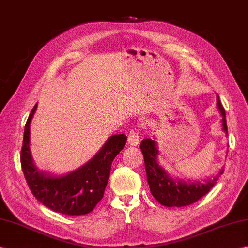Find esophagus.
<instances>
[{
	"instance_id": "obj_1",
	"label": "esophagus",
	"mask_w": 248,
	"mask_h": 248,
	"mask_svg": "<svg viewBox=\"0 0 248 248\" xmlns=\"http://www.w3.org/2000/svg\"><path fill=\"white\" fill-rule=\"evenodd\" d=\"M128 143L130 146H138L140 145V136L135 131H131L128 135Z\"/></svg>"
}]
</instances>
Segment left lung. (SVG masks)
Wrapping results in <instances>:
<instances>
[{
    "label": "left lung",
    "instance_id": "left-lung-1",
    "mask_svg": "<svg viewBox=\"0 0 248 248\" xmlns=\"http://www.w3.org/2000/svg\"><path fill=\"white\" fill-rule=\"evenodd\" d=\"M217 107L222 116L223 131L227 134L226 114L217 95ZM140 149L145 159L147 181L150 191L158 203L167 207H184L197 202L210 191V189L216 185L218 176L224 172V169H222L214 178H208L203 182L197 180L185 181L170 175L158 164L159 150L156 140L145 138L140 143Z\"/></svg>",
    "mask_w": 248,
    "mask_h": 248
}]
</instances>
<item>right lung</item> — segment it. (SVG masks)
Here are the masks:
<instances>
[{"label":"right lung","instance_id":"add662e5","mask_svg":"<svg viewBox=\"0 0 248 248\" xmlns=\"http://www.w3.org/2000/svg\"><path fill=\"white\" fill-rule=\"evenodd\" d=\"M38 103L25 124L21 166L31 191L47 208L66 216H82L91 212L102 199L110 177L113 159L126 142L124 134L108 138L105 145L88 163L64 174H54L38 169L31 151V123Z\"/></svg>","mask_w":248,"mask_h":248}]
</instances>
